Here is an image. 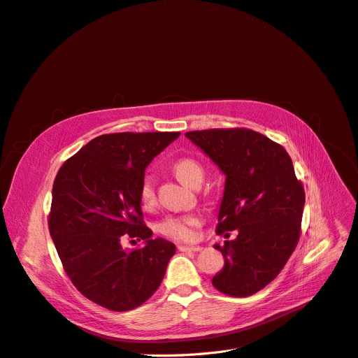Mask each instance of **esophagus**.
<instances>
[{
    "mask_svg": "<svg viewBox=\"0 0 358 358\" xmlns=\"http://www.w3.org/2000/svg\"><path fill=\"white\" fill-rule=\"evenodd\" d=\"M178 250L180 252H200L201 250V247L200 245H178Z\"/></svg>",
    "mask_w": 358,
    "mask_h": 358,
    "instance_id": "esophagus-1",
    "label": "esophagus"
}]
</instances>
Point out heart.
Instances as JSON below:
<instances>
[{
  "mask_svg": "<svg viewBox=\"0 0 358 358\" xmlns=\"http://www.w3.org/2000/svg\"><path fill=\"white\" fill-rule=\"evenodd\" d=\"M177 178L192 187L196 181L203 180V168L192 158H181L173 165ZM138 199L145 208H150L155 203V185L150 176L143 177L138 189ZM203 224V217L200 213H185V215H171L162 220L158 225V231L162 236L177 241H193L197 237V229Z\"/></svg>",
  "mask_w": 358,
  "mask_h": 358,
  "instance_id": "b5f03b06",
  "label": "heart"
}]
</instances>
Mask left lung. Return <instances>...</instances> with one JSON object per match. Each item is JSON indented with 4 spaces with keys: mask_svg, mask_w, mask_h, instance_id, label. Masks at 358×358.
Returning <instances> with one entry per match:
<instances>
[{
    "mask_svg": "<svg viewBox=\"0 0 358 358\" xmlns=\"http://www.w3.org/2000/svg\"><path fill=\"white\" fill-rule=\"evenodd\" d=\"M225 174L217 234L238 231L236 240L215 244L224 256L213 287L231 297H248L282 271L297 247L304 189L287 150L248 129L185 133Z\"/></svg>",
    "mask_w": 358,
    "mask_h": 358,
    "instance_id": "left-lung-1",
    "label": "left lung"
}]
</instances>
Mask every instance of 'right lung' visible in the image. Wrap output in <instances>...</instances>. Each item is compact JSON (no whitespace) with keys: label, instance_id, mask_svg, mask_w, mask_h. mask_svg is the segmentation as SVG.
<instances>
[{"label":"right lung","instance_id":"right-lung-1","mask_svg":"<svg viewBox=\"0 0 358 358\" xmlns=\"http://www.w3.org/2000/svg\"><path fill=\"white\" fill-rule=\"evenodd\" d=\"M178 131L111 133L85 145L59 168L50 234L73 285L114 312L142 306L161 285L176 245L152 240L138 189L145 169ZM124 238L145 245L127 251ZM134 241V240H131Z\"/></svg>","mask_w":358,"mask_h":358}]
</instances>
